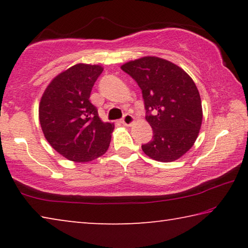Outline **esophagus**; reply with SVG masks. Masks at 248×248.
I'll return each mask as SVG.
<instances>
[{
  "label": "esophagus",
  "mask_w": 248,
  "mask_h": 248,
  "mask_svg": "<svg viewBox=\"0 0 248 248\" xmlns=\"http://www.w3.org/2000/svg\"><path fill=\"white\" fill-rule=\"evenodd\" d=\"M133 123H134V117L132 115H130V114H125L124 116V118L121 119V124L127 125V127L131 125Z\"/></svg>",
  "instance_id": "obj_1"
}]
</instances>
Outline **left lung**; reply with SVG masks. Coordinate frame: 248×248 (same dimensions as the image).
<instances>
[{
    "label": "left lung",
    "mask_w": 248,
    "mask_h": 248,
    "mask_svg": "<svg viewBox=\"0 0 248 248\" xmlns=\"http://www.w3.org/2000/svg\"><path fill=\"white\" fill-rule=\"evenodd\" d=\"M142 91L145 119L153 138L143 152L158 162H173L189 151L199 134L202 107L198 89L185 71L157 57H143L121 65Z\"/></svg>",
    "instance_id": "obj_1"
}]
</instances>
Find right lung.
Listing matches in <instances>:
<instances>
[{
  "label": "right lung",
  "mask_w": 248,
  "mask_h": 248,
  "mask_svg": "<svg viewBox=\"0 0 248 248\" xmlns=\"http://www.w3.org/2000/svg\"><path fill=\"white\" fill-rule=\"evenodd\" d=\"M100 65L78 63L54 78L39 104V121L49 144L73 162H90L109 148L114 124L103 123L90 102Z\"/></svg>",
  "instance_id": "obj_1"
}]
</instances>
